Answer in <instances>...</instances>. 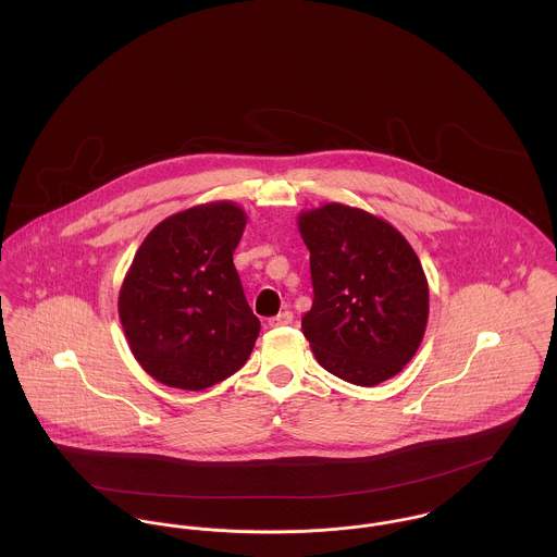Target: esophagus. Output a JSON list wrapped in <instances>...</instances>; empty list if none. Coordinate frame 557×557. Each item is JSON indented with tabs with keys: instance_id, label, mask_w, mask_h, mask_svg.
<instances>
[{
	"instance_id": "34e87169",
	"label": "esophagus",
	"mask_w": 557,
	"mask_h": 557,
	"mask_svg": "<svg viewBox=\"0 0 557 557\" xmlns=\"http://www.w3.org/2000/svg\"><path fill=\"white\" fill-rule=\"evenodd\" d=\"M294 321V313H289V311H283V313H278L276 318H270V327H281V325H289Z\"/></svg>"
}]
</instances>
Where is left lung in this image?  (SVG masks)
Returning <instances> with one entry per match:
<instances>
[{"label": "left lung", "instance_id": "left-lung-1", "mask_svg": "<svg viewBox=\"0 0 557 557\" xmlns=\"http://www.w3.org/2000/svg\"><path fill=\"white\" fill-rule=\"evenodd\" d=\"M311 252L313 307L302 332L319 364L356 386H377L418 351L429 283L418 255L391 223L343 203L300 212Z\"/></svg>", "mask_w": 557, "mask_h": 557}]
</instances>
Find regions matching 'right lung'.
Listing matches in <instances>:
<instances>
[{
    "label": "right lung",
    "mask_w": 557,
    "mask_h": 557,
    "mask_svg": "<svg viewBox=\"0 0 557 557\" xmlns=\"http://www.w3.org/2000/svg\"><path fill=\"white\" fill-rule=\"evenodd\" d=\"M246 212L212 201L177 212L141 242L117 311L135 360L157 382L203 391L234 375L259 336L234 250Z\"/></svg>",
    "instance_id": "right-lung-1"
}]
</instances>
